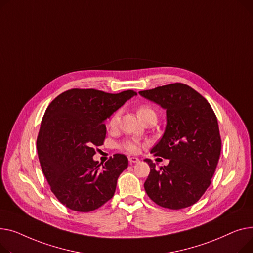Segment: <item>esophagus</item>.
I'll return each instance as SVG.
<instances>
[{"instance_id": "obj_1", "label": "esophagus", "mask_w": 253, "mask_h": 253, "mask_svg": "<svg viewBox=\"0 0 253 253\" xmlns=\"http://www.w3.org/2000/svg\"><path fill=\"white\" fill-rule=\"evenodd\" d=\"M128 161L130 163H137L140 161V159L138 157H135V156H131V157H128Z\"/></svg>"}]
</instances>
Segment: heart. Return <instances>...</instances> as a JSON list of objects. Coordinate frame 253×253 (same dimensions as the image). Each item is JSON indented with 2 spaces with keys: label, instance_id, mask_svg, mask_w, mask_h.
I'll use <instances>...</instances> for the list:
<instances>
[{
  "label": "heart",
  "instance_id": "obj_1",
  "mask_svg": "<svg viewBox=\"0 0 253 253\" xmlns=\"http://www.w3.org/2000/svg\"><path fill=\"white\" fill-rule=\"evenodd\" d=\"M137 114L143 123L149 121V120H155V121L157 120L156 111L149 105L139 106L137 109ZM120 122H121V112L115 111L109 117V120L107 122V126L109 128L114 129L118 126V125H120ZM144 145H145V143H141L137 139H125L124 141H122L120 144H118V148L127 153L135 154V153L139 152L141 146H144Z\"/></svg>",
  "mask_w": 253,
  "mask_h": 253
}]
</instances>
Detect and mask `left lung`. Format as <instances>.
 <instances>
[{"label":"left lung","instance_id":"8db88e82","mask_svg":"<svg viewBox=\"0 0 253 253\" xmlns=\"http://www.w3.org/2000/svg\"><path fill=\"white\" fill-rule=\"evenodd\" d=\"M139 93L167 109L168 122L151 153L169 163L157 169L151 159H145L150 167L145 191L161 207L186 209L204 194L217 166L221 139L216 116L203 96L181 83Z\"/></svg>","mask_w":253,"mask_h":253}]
</instances>
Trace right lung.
Masks as SVG:
<instances>
[{
  "label": "right lung",
  "mask_w": 253,
  "mask_h": 253,
  "mask_svg": "<svg viewBox=\"0 0 253 253\" xmlns=\"http://www.w3.org/2000/svg\"><path fill=\"white\" fill-rule=\"evenodd\" d=\"M137 93L109 94L95 88H71L57 96L43 114L37 139L42 170L56 198L69 210L88 212L110 200L125 154L104 165L93 159L106 137L104 121Z\"/></svg>",
  "instance_id": "obj_1"
}]
</instances>
